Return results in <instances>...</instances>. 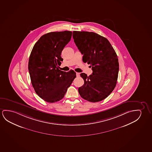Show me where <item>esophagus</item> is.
I'll list each match as a JSON object with an SVG mask.
<instances>
[{"instance_id": "1", "label": "esophagus", "mask_w": 152, "mask_h": 152, "mask_svg": "<svg viewBox=\"0 0 152 152\" xmlns=\"http://www.w3.org/2000/svg\"><path fill=\"white\" fill-rule=\"evenodd\" d=\"M79 76H80V74L79 73H76V76L79 77Z\"/></svg>"}]
</instances>
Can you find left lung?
<instances>
[{
    "instance_id": "1",
    "label": "left lung",
    "mask_w": 152,
    "mask_h": 152,
    "mask_svg": "<svg viewBox=\"0 0 152 152\" xmlns=\"http://www.w3.org/2000/svg\"><path fill=\"white\" fill-rule=\"evenodd\" d=\"M73 37L83 61L93 70L87 76L80 74L84 84L78 88L83 99L96 102L106 98L115 89L119 73L118 58L115 50L106 37L93 32L73 31Z\"/></svg>"
}]
</instances>
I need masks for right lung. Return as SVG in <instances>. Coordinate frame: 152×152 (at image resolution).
<instances>
[{
    "label": "right lung",
    "instance_id": "1",
    "mask_svg": "<svg viewBox=\"0 0 152 152\" xmlns=\"http://www.w3.org/2000/svg\"><path fill=\"white\" fill-rule=\"evenodd\" d=\"M72 35L69 31L46 33L31 51L28 64L31 83L37 94L46 102L53 103L63 99L76 77L74 70L66 73L58 66L63 60L61 53Z\"/></svg>",
    "mask_w": 152,
    "mask_h": 152
}]
</instances>
